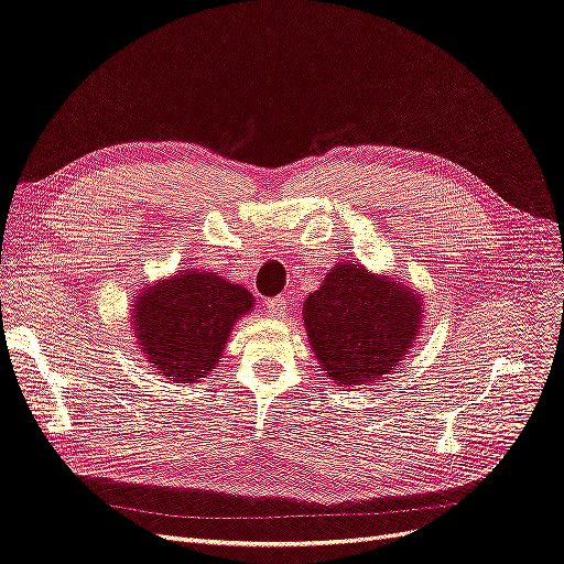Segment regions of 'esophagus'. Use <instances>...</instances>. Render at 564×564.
Wrapping results in <instances>:
<instances>
[{
	"label": "esophagus",
	"mask_w": 564,
	"mask_h": 564,
	"mask_svg": "<svg viewBox=\"0 0 564 564\" xmlns=\"http://www.w3.org/2000/svg\"><path fill=\"white\" fill-rule=\"evenodd\" d=\"M288 300L285 297H276V300H267V308H269V313L272 315H276V317H283L285 313H288Z\"/></svg>",
	"instance_id": "1"
}]
</instances>
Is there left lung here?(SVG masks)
Masks as SVG:
<instances>
[{"label": "left lung", "instance_id": "left-lung-1", "mask_svg": "<svg viewBox=\"0 0 564 564\" xmlns=\"http://www.w3.org/2000/svg\"><path fill=\"white\" fill-rule=\"evenodd\" d=\"M302 315L321 369L336 389H348L399 369L417 343L424 297L397 274H373L348 260L329 269Z\"/></svg>", "mask_w": 564, "mask_h": 564}]
</instances>
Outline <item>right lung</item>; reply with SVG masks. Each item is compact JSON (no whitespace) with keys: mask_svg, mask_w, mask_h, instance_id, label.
<instances>
[{"mask_svg":"<svg viewBox=\"0 0 564 564\" xmlns=\"http://www.w3.org/2000/svg\"><path fill=\"white\" fill-rule=\"evenodd\" d=\"M253 311V295L224 276L182 269L142 288L131 304L138 348L170 382H200L221 361L232 327Z\"/></svg>","mask_w":564,"mask_h":564,"instance_id":"obj_1","label":"right lung"}]
</instances>
